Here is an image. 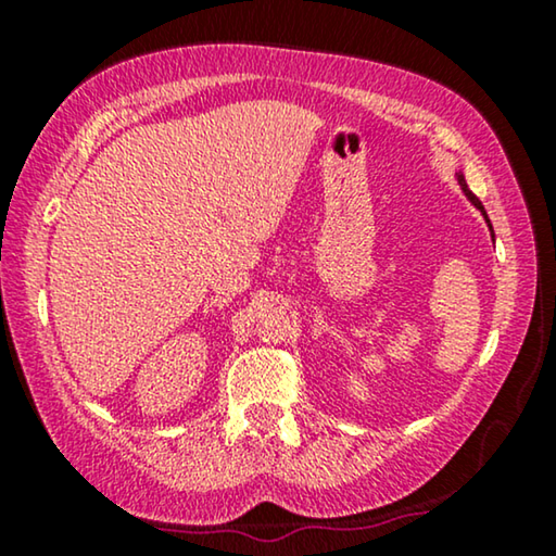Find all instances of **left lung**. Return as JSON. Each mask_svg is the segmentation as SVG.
<instances>
[{
    "label": "left lung",
    "mask_w": 556,
    "mask_h": 556,
    "mask_svg": "<svg viewBox=\"0 0 556 556\" xmlns=\"http://www.w3.org/2000/svg\"><path fill=\"white\" fill-rule=\"evenodd\" d=\"M455 177H458V185H460V189H463V194H466V197H468V200H470V204H473V207H478V210H481V215L485 217V223H489V230H491V235H493L491 219H489V215H485V210H483V204H481V200H478V197H476V194H473V192H470V189H468V185H466V177H463V172H455Z\"/></svg>",
    "instance_id": "left-lung-1"
}]
</instances>
